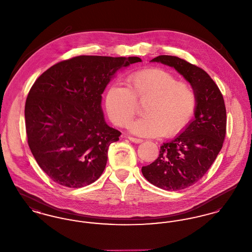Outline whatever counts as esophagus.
<instances>
[{"label": "esophagus", "mask_w": 252, "mask_h": 252, "mask_svg": "<svg viewBox=\"0 0 252 252\" xmlns=\"http://www.w3.org/2000/svg\"><path fill=\"white\" fill-rule=\"evenodd\" d=\"M127 138H128L129 141H131L132 143H135V144H141V143H143V140H142V139L134 138V137H130V136H128Z\"/></svg>", "instance_id": "esophagus-1"}]
</instances>
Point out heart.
Instances as JSON below:
<instances>
[{
  "label": "heart",
  "instance_id": "obj_1",
  "mask_svg": "<svg viewBox=\"0 0 252 252\" xmlns=\"http://www.w3.org/2000/svg\"><path fill=\"white\" fill-rule=\"evenodd\" d=\"M126 88L111 86L106 94V109L115 125L126 126L144 105V117L129 128L143 137H172L182 131L196 108L192 86L161 68H146L129 74Z\"/></svg>",
  "mask_w": 252,
  "mask_h": 252
}]
</instances>
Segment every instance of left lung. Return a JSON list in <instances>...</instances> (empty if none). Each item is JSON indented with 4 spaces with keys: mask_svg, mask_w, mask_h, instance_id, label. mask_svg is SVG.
Here are the masks:
<instances>
[{
    "mask_svg": "<svg viewBox=\"0 0 252 252\" xmlns=\"http://www.w3.org/2000/svg\"><path fill=\"white\" fill-rule=\"evenodd\" d=\"M151 61L174 67L192 85L196 95L194 120L175 140L160 146L159 155L142 173L151 184L166 191L190 187L203 178L220 152L226 136L223 95L203 69L173 56Z\"/></svg>",
    "mask_w": 252,
    "mask_h": 252,
    "instance_id": "left-lung-1",
    "label": "left lung"
}]
</instances>
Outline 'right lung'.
<instances>
[{"label": "right lung", "instance_id": "obj_1", "mask_svg": "<svg viewBox=\"0 0 252 252\" xmlns=\"http://www.w3.org/2000/svg\"><path fill=\"white\" fill-rule=\"evenodd\" d=\"M141 61L137 57L78 56L37 77L25 102L27 143L53 181L81 188L101 177L108 146L122 134L106 124L101 94L121 67Z\"/></svg>", "mask_w": 252, "mask_h": 252}]
</instances>
